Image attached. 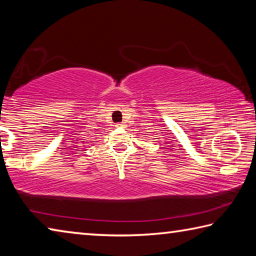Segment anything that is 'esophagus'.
<instances>
[{
  "label": "esophagus",
  "instance_id": "34e87169",
  "mask_svg": "<svg viewBox=\"0 0 256 256\" xmlns=\"http://www.w3.org/2000/svg\"><path fill=\"white\" fill-rule=\"evenodd\" d=\"M120 125H122V124H118V125H116V126H120Z\"/></svg>",
  "mask_w": 256,
  "mask_h": 256
}]
</instances>
